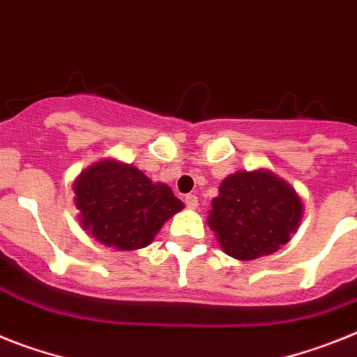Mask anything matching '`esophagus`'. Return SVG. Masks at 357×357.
I'll list each match as a JSON object with an SVG mask.
<instances>
[{
    "label": "esophagus",
    "mask_w": 357,
    "mask_h": 357,
    "mask_svg": "<svg viewBox=\"0 0 357 357\" xmlns=\"http://www.w3.org/2000/svg\"><path fill=\"white\" fill-rule=\"evenodd\" d=\"M185 205H187L188 208H196L197 197L194 196V194H187V196H185Z\"/></svg>",
    "instance_id": "1"
}]
</instances>
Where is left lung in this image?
Masks as SVG:
<instances>
[{"instance_id":"obj_1","label":"left lung","mask_w":357,"mask_h":357,"mask_svg":"<svg viewBox=\"0 0 357 357\" xmlns=\"http://www.w3.org/2000/svg\"><path fill=\"white\" fill-rule=\"evenodd\" d=\"M303 215L296 190L268 170L236 172L214 197L208 227L225 254L250 261L289 243Z\"/></svg>"}]
</instances>
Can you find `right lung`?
Masks as SVG:
<instances>
[{
  "label": "right lung",
  "mask_w": 357,
  "mask_h": 357,
  "mask_svg": "<svg viewBox=\"0 0 357 357\" xmlns=\"http://www.w3.org/2000/svg\"><path fill=\"white\" fill-rule=\"evenodd\" d=\"M74 192L83 229L116 250L146 247L161 225L183 208L170 187L154 185L136 167L112 160L86 169Z\"/></svg>",
  "instance_id": "1"
}]
</instances>
